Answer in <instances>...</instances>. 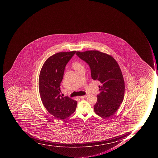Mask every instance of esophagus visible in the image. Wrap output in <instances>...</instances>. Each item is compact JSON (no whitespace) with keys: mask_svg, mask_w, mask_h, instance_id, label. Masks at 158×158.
Returning <instances> with one entry per match:
<instances>
[{"mask_svg":"<svg viewBox=\"0 0 158 158\" xmlns=\"http://www.w3.org/2000/svg\"><path fill=\"white\" fill-rule=\"evenodd\" d=\"M86 97H87V96L84 95L82 96H79V97H78V98H81V99H83V98H86Z\"/></svg>","mask_w":158,"mask_h":158,"instance_id":"esophagus-1","label":"esophagus"}]
</instances>
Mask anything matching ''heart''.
I'll use <instances>...</instances> for the list:
<instances>
[{"label":"heart","instance_id":"heart-1","mask_svg":"<svg viewBox=\"0 0 158 158\" xmlns=\"http://www.w3.org/2000/svg\"><path fill=\"white\" fill-rule=\"evenodd\" d=\"M73 67L75 69H77L80 68L82 67L81 64L80 63L77 62L73 63Z\"/></svg>","mask_w":158,"mask_h":158}]
</instances>
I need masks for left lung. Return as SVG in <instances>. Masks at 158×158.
Here are the masks:
<instances>
[{
    "instance_id": "left-lung-1",
    "label": "left lung",
    "mask_w": 158,
    "mask_h": 158,
    "mask_svg": "<svg viewBox=\"0 0 158 158\" xmlns=\"http://www.w3.org/2000/svg\"><path fill=\"white\" fill-rule=\"evenodd\" d=\"M76 54L89 66L92 79L101 83L95 113L104 118L112 116L124 98V80L118 63L111 55L98 50L77 51Z\"/></svg>"
}]
</instances>
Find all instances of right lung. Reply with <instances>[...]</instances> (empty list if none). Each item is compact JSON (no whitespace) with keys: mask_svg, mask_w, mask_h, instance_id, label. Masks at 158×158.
I'll list each match as a JSON object with an SVG mask.
<instances>
[{"mask_svg":"<svg viewBox=\"0 0 158 158\" xmlns=\"http://www.w3.org/2000/svg\"><path fill=\"white\" fill-rule=\"evenodd\" d=\"M76 51L59 52L45 61L40 72L39 91L42 103L50 114L63 119L73 114L77 101L61 95L60 83L65 67Z\"/></svg>","mask_w":158,"mask_h":158,"instance_id":"add662e5","label":"right lung"}]
</instances>
